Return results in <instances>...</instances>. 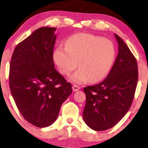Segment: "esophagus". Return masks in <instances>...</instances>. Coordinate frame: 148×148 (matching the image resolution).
<instances>
[{
    "label": "esophagus",
    "mask_w": 148,
    "mask_h": 148,
    "mask_svg": "<svg viewBox=\"0 0 148 148\" xmlns=\"http://www.w3.org/2000/svg\"><path fill=\"white\" fill-rule=\"evenodd\" d=\"M80 87L77 86V85L74 84V85H73V86H72V90H73L74 92H76V91L80 90Z\"/></svg>",
    "instance_id": "1"
}]
</instances>
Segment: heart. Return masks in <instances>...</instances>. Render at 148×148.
<instances>
[{"label": "heart", "mask_w": 148, "mask_h": 148, "mask_svg": "<svg viewBox=\"0 0 148 148\" xmlns=\"http://www.w3.org/2000/svg\"><path fill=\"white\" fill-rule=\"evenodd\" d=\"M115 58L111 41L97 35L78 33L67 39L66 46L60 45L53 52V60L61 74L71 77L76 83L97 82L109 74Z\"/></svg>", "instance_id": "heart-1"}]
</instances>
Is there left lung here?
Listing matches in <instances>:
<instances>
[{
	"instance_id": "obj_1",
	"label": "left lung",
	"mask_w": 148,
	"mask_h": 148,
	"mask_svg": "<svg viewBox=\"0 0 148 148\" xmlns=\"http://www.w3.org/2000/svg\"><path fill=\"white\" fill-rule=\"evenodd\" d=\"M119 52L109 74L103 82L84 88L86 105L83 119L95 131L113 127L132 105L138 80L136 58L119 36L115 34Z\"/></svg>"
}]
</instances>
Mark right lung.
Returning <instances> with one entry per match:
<instances>
[{
	"label": "right lung",
	"mask_w": 148,
	"mask_h": 148,
	"mask_svg": "<svg viewBox=\"0 0 148 148\" xmlns=\"http://www.w3.org/2000/svg\"><path fill=\"white\" fill-rule=\"evenodd\" d=\"M56 28L43 27L16 45L9 70L11 94L25 119L37 127L53 124L72 84L55 69Z\"/></svg>",
	"instance_id": "add662e5"
}]
</instances>
